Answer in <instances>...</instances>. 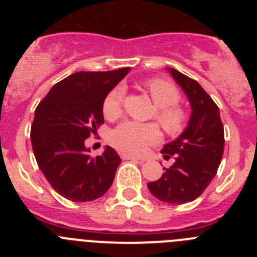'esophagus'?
<instances>
[{"label": "esophagus", "mask_w": 257, "mask_h": 257, "mask_svg": "<svg viewBox=\"0 0 257 257\" xmlns=\"http://www.w3.org/2000/svg\"><path fill=\"white\" fill-rule=\"evenodd\" d=\"M121 158H122V160H134V161H144V160H142V158H139V157H135V156H133V154H127V153H122V154H121Z\"/></svg>", "instance_id": "1"}]
</instances>
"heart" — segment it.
Returning <instances> with one entry per match:
<instances>
[{"label":"heart","mask_w":257,"mask_h":257,"mask_svg":"<svg viewBox=\"0 0 257 257\" xmlns=\"http://www.w3.org/2000/svg\"><path fill=\"white\" fill-rule=\"evenodd\" d=\"M145 88L157 106L156 119L165 128L166 133L178 135L187 123V114L176 106L180 100L178 88L163 79H151L145 83ZM123 86H115L108 92L103 101V114L109 121H114L122 114ZM110 144L118 151L130 154H142L148 147L160 140V130L153 123H138L134 121L122 122L109 136Z\"/></svg>","instance_id":"heart-1"}]
</instances>
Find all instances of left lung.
Returning a JSON list of instances; mask_svg holds the SVG:
<instances>
[{
  "instance_id": "obj_1",
  "label": "left lung",
  "mask_w": 257,
  "mask_h": 257,
  "mask_svg": "<svg viewBox=\"0 0 257 257\" xmlns=\"http://www.w3.org/2000/svg\"><path fill=\"white\" fill-rule=\"evenodd\" d=\"M167 70L187 95L192 114L187 128L162 149L165 160L174 157V165L148 183V189L160 201L183 205L201 196L215 178L224 153V127L219 108L202 86L176 69Z\"/></svg>"
}]
</instances>
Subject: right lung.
I'll return each instance as SVG.
<instances>
[{
  "label": "right lung",
  "mask_w": 257,
  "mask_h": 257,
  "mask_svg": "<svg viewBox=\"0 0 257 257\" xmlns=\"http://www.w3.org/2000/svg\"><path fill=\"white\" fill-rule=\"evenodd\" d=\"M130 68L77 72L51 87L38 104L31 142L36 161L54 189L73 202L104 196L121 158L110 147L91 157L85 140L104 123L103 101Z\"/></svg>",
  "instance_id": "right-lung-1"
}]
</instances>
